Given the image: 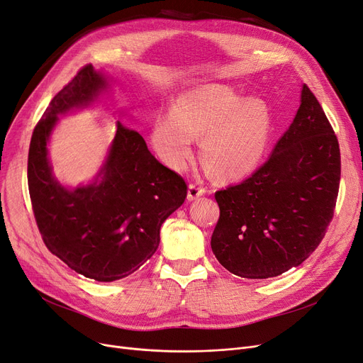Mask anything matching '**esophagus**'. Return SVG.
Instances as JSON below:
<instances>
[{"instance_id": "34e87169", "label": "esophagus", "mask_w": 363, "mask_h": 363, "mask_svg": "<svg viewBox=\"0 0 363 363\" xmlns=\"http://www.w3.org/2000/svg\"><path fill=\"white\" fill-rule=\"evenodd\" d=\"M204 194H206L204 187H201L198 184L192 183V184H189V187H187V199H189V201H194V199L202 196Z\"/></svg>"}]
</instances>
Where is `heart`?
I'll list each match as a JSON object with an SVG mask.
<instances>
[{
  "mask_svg": "<svg viewBox=\"0 0 363 363\" xmlns=\"http://www.w3.org/2000/svg\"><path fill=\"white\" fill-rule=\"evenodd\" d=\"M272 121L264 99L242 98L223 84H204L183 92L172 111L159 113L152 125V143L162 161L183 169L201 137V159L216 177L247 176L268 149Z\"/></svg>",
  "mask_w": 363,
  "mask_h": 363,
  "instance_id": "1",
  "label": "heart"
}]
</instances>
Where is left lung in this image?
<instances>
[{"mask_svg": "<svg viewBox=\"0 0 363 363\" xmlns=\"http://www.w3.org/2000/svg\"><path fill=\"white\" fill-rule=\"evenodd\" d=\"M341 177L335 133L307 84L292 125L249 179L214 194L211 250L232 274L269 279L301 265L333 217Z\"/></svg>", "mask_w": 363, "mask_h": 363, "instance_id": "obj_1", "label": "left lung"}]
</instances>
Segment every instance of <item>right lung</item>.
Segmentation results:
<instances>
[{
  "label": "right lung",
  "mask_w": 363,
  "mask_h": 363,
  "mask_svg": "<svg viewBox=\"0 0 363 363\" xmlns=\"http://www.w3.org/2000/svg\"><path fill=\"white\" fill-rule=\"evenodd\" d=\"M106 88L107 79L91 64L79 69L35 125L28 153V187L43 241L71 269L96 281L128 277L147 262L162 223L187 195L183 177L122 122L94 183L67 189L53 177L48 141L57 116L88 107Z\"/></svg>",
  "instance_id": "1"
}]
</instances>
